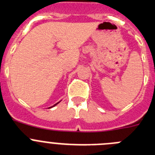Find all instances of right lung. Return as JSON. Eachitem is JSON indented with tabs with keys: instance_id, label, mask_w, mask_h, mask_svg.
<instances>
[{
	"instance_id": "obj_1",
	"label": "right lung",
	"mask_w": 155,
	"mask_h": 155,
	"mask_svg": "<svg viewBox=\"0 0 155 155\" xmlns=\"http://www.w3.org/2000/svg\"><path fill=\"white\" fill-rule=\"evenodd\" d=\"M57 104H56V105H57Z\"/></svg>"
}]
</instances>
